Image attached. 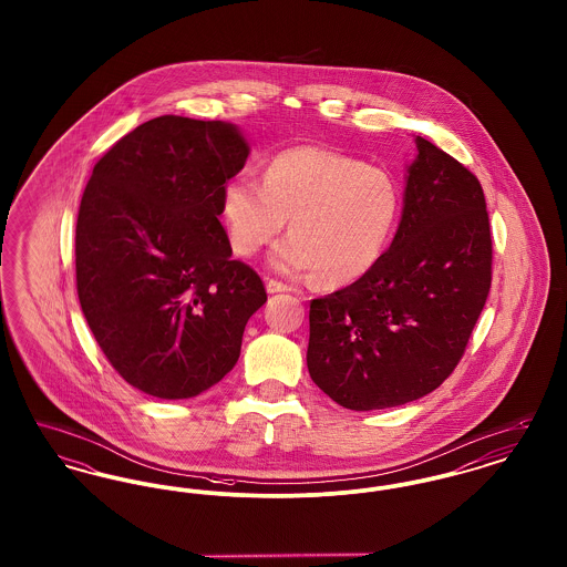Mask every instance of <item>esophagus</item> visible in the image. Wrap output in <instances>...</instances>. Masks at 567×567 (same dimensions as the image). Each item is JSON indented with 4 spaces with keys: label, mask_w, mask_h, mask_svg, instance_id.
I'll return each instance as SVG.
<instances>
[{
    "label": "esophagus",
    "mask_w": 567,
    "mask_h": 567,
    "mask_svg": "<svg viewBox=\"0 0 567 567\" xmlns=\"http://www.w3.org/2000/svg\"><path fill=\"white\" fill-rule=\"evenodd\" d=\"M266 289H268V293H285V291H291L289 285H285V282H280V280H274V278H268Z\"/></svg>",
    "instance_id": "34e87169"
}]
</instances>
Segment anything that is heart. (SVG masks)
Returning a JSON list of instances; mask_svg holds the SVG:
<instances>
[{
  "label": "heart",
  "mask_w": 567,
  "mask_h": 567,
  "mask_svg": "<svg viewBox=\"0 0 567 567\" xmlns=\"http://www.w3.org/2000/svg\"><path fill=\"white\" fill-rule=\"evenodd\" d=\"M400 210L402 190L386 169L321 146L282 151L266 163L264 183L234 176L220 190V218L240 257H255L289 218L291 234L271 250V268L312 271L327 287L377 266Z\"/></svg>",
  "instance_id": "1"
}]
</instances>
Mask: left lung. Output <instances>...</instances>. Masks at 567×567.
<instances>
[{
  "label": "left lung",
  "mask_w": 567,
  "mask_h": 567,
  "mask_svg": "<svg viewBox=\"0 0 567 567\" xmlns=\"http://www.w3.org/2000/svg\"><path fill=\"white\" fill-rule=\"evenodd\" d=\"M404 213L377 266L310 301L308 372L336 404L414 402L457 368L491 289L493 240L478 178L416 137Z\"/></svg>",
  "instance_id": "left-lung-1"
}]
</instances>
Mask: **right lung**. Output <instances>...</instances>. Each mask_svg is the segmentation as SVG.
Masks as SVG:
<instances>
[{
	"label": "right lung",
	"instance_id": "1",
	"mask_svg": "<svg viewBox=\"0 0 567 567\" xmlns=\"http://www.w3.org/2000/svg\"><path fill=\"white\" fill-rule=\"evenodd\" d=\"M236 125L165 114L95 163L76 223V289L110 365L162 400H187L236 365L268 301L231 259L220 190L246 163Z\"/></svg>",
	"mask_w": 567,
	"mask_h": 567
}]
</instances>
